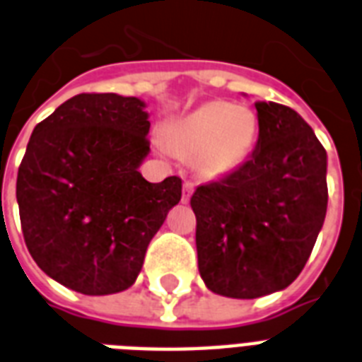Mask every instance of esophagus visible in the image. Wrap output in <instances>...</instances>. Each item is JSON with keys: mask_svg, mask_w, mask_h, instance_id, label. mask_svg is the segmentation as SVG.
Segmentation results:
<instances>
[{"mask_svg": "<svg viewBox=\"0 0 362 362\" xmlns=\"http://www.w3.org/2000/svg\"><path fill=\"white\" fill-rule=\"evenodd\" d=\"M193 193V182H184V191H182V202H187Z\"/></svg>", "mask_w": 362, "mask_h": 362, "instance_id": "obj_1", "label": "esophagus"}]
</instances>
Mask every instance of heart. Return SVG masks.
I'll list each match as a JSON object with an SVG mask.
<instances>
[{
  "label": "heart",
  "mask_w": 362,
  "mask_h": 362,
  "mask_svg": "<svg viewBox=\"0 0 362 362\" xmlns=\"http://www.w3.org/2000/svg\"><path fill=\"white\" fill-rule=\"evenodd\" d=\"M258 119L247 105L221 100L206 102L167 128V145L182 158H199L201 171L227 175L251 154Z\"/></svg>",
  "instance_id": "1"
}]
</instances>
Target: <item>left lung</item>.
I'll use <instances>...</instances> for the list:
<instances>
[{
    "mask_svg": "<svg viewBox=\"0 0 362 362\" xmlns=\"http://www.w3.org/2000/svg\"><path fill=\"white\" fill-rule=\"evenodd\" d=\"M247 161L191 195L199 272L214 293L255 299L292 284L327 211V154L288 105L257 102Z\"/></svg>",
    "mask_w": 362,
    "mask_h": 362,
    "instance_id": "1",
    "label": "left lung"
}]
</instances>
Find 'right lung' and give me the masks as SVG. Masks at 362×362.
Returning <instances> with one entry per match:
<instances>
[{"label": "right lung", "instance_id": "right-lung-1", "mask_svg": "<svg viewBox=\"0 0 362 362\" xmlns=\"http://www.w3.org/2000/svg\"><path fill=\"white\" fill-rule=\"evenodd\" d=\"M145 102L81 93L35 126L16 178L20 223L37 266L85 296L122 292L182 197V178L146 182Z\"/></svg>", "mask_w": 362, "mask_h": 362}]
</instances>
